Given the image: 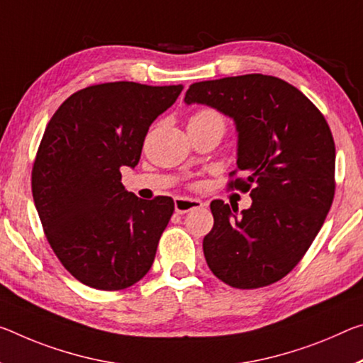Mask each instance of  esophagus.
I'll use <instances>...</instances> for the list:
<instances>
[{"label":"esophagus","mask_w":363,"mask_h":363,"mask_svg":"<svg viewBox=\"0 0 363 363\" xmlns=\"http://www.w3.org/2000/svg\"><path fill=\"white\" fill-rule=\"evenodd\" d=\"M203 205L205 203L199 199L179 197V199L174 200V208H176V213H179V215H184V213H189V211L197 210V208H202Z\"/></svg>","instance_id":"obj_1"}]
</instances>
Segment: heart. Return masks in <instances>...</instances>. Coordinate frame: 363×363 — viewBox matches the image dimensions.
<instances>
[{
    "mask_svg": "<svg viewBox=\"0 0 363 363\" xmlns=\"http://www.w3.org/2000/svg\"><path fill=\"white\" fill-rule=\"evenodd\" d=\"M206 123H218L224 128L223 118L213 109H200V111L194 113L191 118H189V124H206Z\"/></svg>",
    "mask_w": 363,
    "mask_h": 363,
    "instance_id": "1",
    "label": "heart"
}]
</instances>
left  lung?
I'll return each instance as SVG.
<instances>
[{
	"instance_id": "left-lung-1",
	"label": "left lung",
	"mask_w": 363,
	"mask_h": 363,
	"mask_svg": "<svg viewBox=\"0 0 363 363\" xmlns=\"http://www.w3.org/2000/svg\"><path fill=\"white\" fill-rule=\"evenodd\" d=\"M184 101L234 119L231 176L245 177L229 187L252 197L240 215L223 200L210 203L215 224L203 239L210 269L238 289L283 279L312 245L335 199L336 148L325 116L294 85L263 74L195 82Z\"/></svg>"
}]
</instances>
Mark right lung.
Masks as SVG:
<instances>
[{
    "label": "right lung",
    "instance_id": "add662e5",
    "mask_svg": "<svg viewBox=\"0 0 363 363\" xmlns=\"http://www.w3.org/2000/svg\"><path fill=\"white\" fill-rule=\"evenodd\" d=\"M181 91L182 85H90L50 119L32 195L51 249L82 284L121 291L152 268L174 202L135 197L121 182V168H135L148 128Z\"/></svg>",
    "mask_w": 363,
    "mask_h": 363
}]
</instances>
